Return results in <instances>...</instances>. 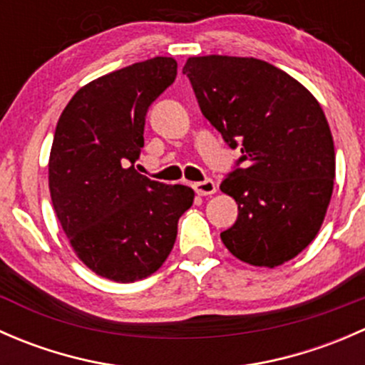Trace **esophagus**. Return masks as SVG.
Wrapping results in <instances>:
<instances>
[{
  "label": "esophagus",
  "instance_id": "34e87169",
  "mask_svg": "<svg viewBox=\"0 0 365 365\" xmlns=\"http://www.w3.org/2000/svg\"><path fill=\"white\" fill-rule=\"evenodd\" d=\"M194 190H196L200 196H210V194H215L217 185L212 178H206L203 182L194 183Z\"/></svg>",
  "mask_w": 365,
  "mask_h": 365
}]
</instances>
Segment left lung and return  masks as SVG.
Segmentation results:
<instances>
[{
  "label": "left lung",
  "instance_id": "obj_1",
  "mask_svg": "<svg viewBox=\"0 0 365 365\" xmlns=\"http://www.w3.org/2000/svg\"><path fill=\"white\" fill-rule=\"evenodd\" d=\"M183 73L206 120L242 152L220 183L238 205L224 245L254 267L293 259L314 240L332 197L336 152L322 106L256 58L194 56Z\"/></svg>",
  "mask_w": 365,
  "mask_h": 365
}]
</instances>
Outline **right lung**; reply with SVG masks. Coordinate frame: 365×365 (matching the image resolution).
I'll list each match as a JSON object with an SVG mask.
<instances>
[{
  "mask_svg": "<svg viewBox=\"0 0 365 365\" xmlns=\"http://www.w3.org/2000/svg\"><path fill=\"white\" fill-rule=\"evenodd\" d=\"M176 61L157 56L81 88L61 113L49 157L54 212L77 257L116 282L162 267L194 190L139 175L150 106L175 83Z\"/></svg>",
  "mask_w": 365,
  "mask_h": 365,
  "instance_id": "right-lung-1",
  "label": "right lung"
}]
</instances>
